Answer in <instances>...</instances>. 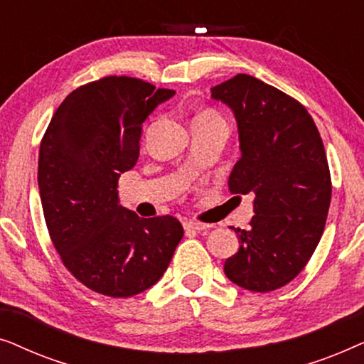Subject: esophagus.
<instances>
[{
  "label": "esophagus",
  "mask_w": 364,
  "mask_h": 364,
  "mask_svg": "<svg viewBox=\"0 0 364 364\" xmlns=\"http://www.w3.org/2000/svg\"><path fill=\"white\" fill-rule=\"evenodd\" d=\"M183 227H186L187 230H196V232H202V230H207V228H210L212 225H208V223L197 222V220H186V222H183Z\"/></svg>",
  "instance_id": "1"
}]
</instances>
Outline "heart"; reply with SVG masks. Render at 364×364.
<instances>
[{"mask_svg": "<svg viewBox=\"0 0 364 364\" xmlns=\"http://www.w3.org/2000/svg\"><path fill=\"white\" fill-rule=\"evenodd\" d=\"M198 116H213V117H220L215 111H203L202 114H198Z\"/></svg>", "mask_w": 364, "mask_h": 364, "instance_id": "b5f03b06", "label": "heart"}]
</instances>
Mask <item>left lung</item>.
Returning <instances> with one entry per match:
<instances>
[{
  "label": "left lung",
  "instance_id": "8db88e82",
  "mask_svg": "<svg viewBox=\"0 0 364 364\" xmlns=\"http://www.w3.org/2000/svg\"><path fill=\"white\" fill-rule=\"evenodd\" d=\"M212 97L238 124L242 156L228 191L255 196L250 228H233L240 248L223 272L245 290L273 291L306 267L325 230L331 200L325 147L301 102L250 74L212 87Z\"/></svg>",
  "mask_w": 364,
  "mask_h": 364
}]
</instances>
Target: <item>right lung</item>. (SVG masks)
I'll list each match as a JSON object with an SVG mask.
<instances>
[{
	"label": "right lung",
	"mask_w": 364,
	"mask_h": 364,
	"mask_svg": "<svg viewBox=\"0 0 364 364\" xmlns=\"http://www.w3.org/2000/svg\"><path fill=\"white\" fill-rule=\"evenodd\" d=\"M173 94L137 77L97 79L64 99L41 139L38 186L49 237L68 272L101 295L151 288L183 237L176 217L141 218L117 200L144 121Z\"/></svg>",
	"instance_id": "obj_1"
}]
</instances>
